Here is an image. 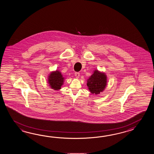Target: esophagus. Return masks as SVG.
Listing matches in <instances>:
<instances>
[{"label":"esophagus","mask_w":154,"mask_h":154,"mask_svg":"<svg viewBox=\"0 0 154 154\" xmlns=\"http://www.w3.org/2000/svg\"><path fill=\"white\" fill-rule=\"evenodd\" d=\"M75 76L76 78H79L80 76V74L79 72H75Z\"/></svg>","instance_id":"obj_1"}]
</instances>
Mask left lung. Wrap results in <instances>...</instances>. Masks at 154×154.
Returning a JSON list of instances; mask_svg holds the SVG:
<instances>
[{"label": "left lung", "mask_w": 154, "mask_h": 154, "mask_svg": "<svg viewBox=\"0 0 154 154\" xmlns=\"http://www.w3.org/2000/svg\"><path fill=\"white\" fill-rule=\"evenodd\" d=\"M107 82V76L105 72H100L97 70H95L87 80V86L91 94L98 95L105 90Z\"/></svg>", "instance_id": "left-lung-1"}]
</instances>
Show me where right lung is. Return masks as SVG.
<instances>
[{
  "instance_id": "right-lung-1",
  "label": "right lung",
  "mask_w": 154,
  "mask_h": 154,
  "mask_svg": "<svg viewBox=\"0 0 154 154\" xmlns=\"http://www.w3.org/2000/svg\"><path fill=\"white\" fill-rule=\"evenodd\" d=\"M64 80L61 72L58 70L52 72L49 74L48 78V82L49 86L53 90H58L61 88Z\"/></svg>"
}]
</instances>
